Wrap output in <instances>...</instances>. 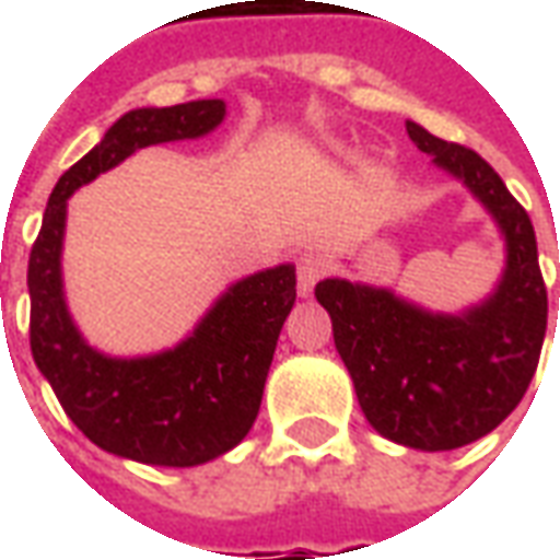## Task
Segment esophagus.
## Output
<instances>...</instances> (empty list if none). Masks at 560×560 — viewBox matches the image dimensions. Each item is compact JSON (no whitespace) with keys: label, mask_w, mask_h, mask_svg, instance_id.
Instances as JSON below:
<instances>
[{"label":"esophagus","mask_w":560,"mask_h":560,"mask_svg":"<svg viewBox=\"0 0 560 560\" xmlns=\"http://www.w3.org/2000/svg\"><path fill=\"white\" fill-rule=\"evenodd\" d=\"M327 276V260L315 252H305L296 260V293L300 296H312L315 284Z\"/></svg>","instance_id":"1"}]
</instances>
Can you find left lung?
I'll return each instance as SVG.
<instances>
[{
    "label": "left lung",
    "mask_w": 560,
    "mask_h": 560,
    "mask_svg": "<svg viewBox=\"0 0 560 560\" xmlns=\"http://www.w3.org/2000/svg\"><path fill=\"white\" fill-rule=\"evenodd\" d=\"M408 135L434 167L465 185L504 240L494 288L458 312H434L365 281L324 279L315 296L365 420L387 441L422 453L456 450L513 413L540 363L546 284L528 212L468 147L408 119Z\"/></svg>",
    "instance_id": "obj_1"
}]
</instances>
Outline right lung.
<instances>
[{
    "mask_svg": "<svg viewBox=\"0 0 560 560\" xmlns=\"http://www.w3.org/2000/svg\"><path fill=\"white\" fill-rule=\"evenodd\" d=\"M228 104L197 98L138 107L68 167L44 209L30 255V345L68 420L119 458L161 468H195L231 453L255 425L276 341L296 300V267L257 269L215 296L173 348L138 357L104 353L86 341L68 308L62 248L68 200L135 152L207 138Z\"/></svg>",
    "mask_w": 560,
    "mask_h": 560,
    "instance_id": "right-lung-1",
    "label": "right lung"
}]
</instances>
